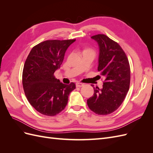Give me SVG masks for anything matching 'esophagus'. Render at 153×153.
<instances>
[{"instance_id": "34e87169", "label": "esophagus", "mask_w": 153, "mask_h": 153, "mask_svg": "<svg viewBox=\"0 0 153 153\" xmlns=\"http://www.w3.org/2000/svg\"><path fill=\"white\" fill-rule=\"evenodd\" d=\"M84 84H82V83H80V82H77L76 84V86L77 87H81L82 86H84Z\"/></svg>"}]
</instances>
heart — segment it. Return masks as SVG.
Returning a JSON list of instances; mask_svg holds the SVG:
<instances>
[{
  "mask_svg": "<svg viewBox=\"0 0 153 153\" xmlns=\"http://www.w3.org/2000/svg\"><path fill=\"white\" fill-rule=\"evenodd\" d=\"M89 50V49H87V50Z\"/></svg>",
  "mask_w": 153,
  "mask_h": 153,
  "instance_id": "heart-1",
  "label": "heart"
}]
</instances>
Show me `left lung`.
<instances>
[{"mask_svg": "<svg viewBox=\"0 0 153 153\" xmlns=\"http://www.w3.org/2000/svg\"><path fill=\"white\" fill-rule=\"evenodd\" d=\"M91 38L99 46L98 70L105 80L102 89L93 87L94 94L87 103L95 114L108 115L121 106L128 93L130 67L126 53L117 43L104 34L95 35Z\"/></svg>", "mask_w": 153, "mask_h": 153, "instance_id": "left-lung-1", "label": "left lung"}]
</instances>
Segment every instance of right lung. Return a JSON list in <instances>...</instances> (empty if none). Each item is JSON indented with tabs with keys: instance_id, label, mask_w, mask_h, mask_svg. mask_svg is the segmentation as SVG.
I'll use <instances>...</instances> for the list:
<instances>
[{
	"instance_id": "add662e5",
	"label": "right lung",
	"mask_w": 153,
	"mask_h": 153,
	"mask_svg": "<svg viewBox=\"0 0 153 153\" xmlns=\"http://www.w3.org/2000/svg\"><path fill=\"white\" fill-rule=\"evenodd\" d=\"M75 39L47 40L32 48L24 64L22 84L30 104L39 112L54 116L62 111L75 83L64 84L54 73L62 64L68 48Z\"/></svg>"
}]
</instances>
